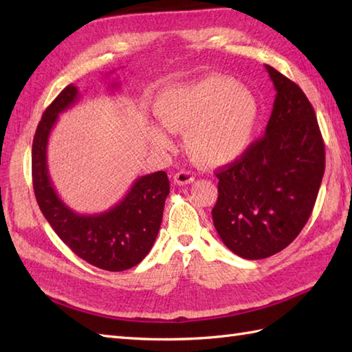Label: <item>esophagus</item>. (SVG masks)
Returning a JSON list of instances; mask_svg holds the SVG:
<instances>
[{"label":"esophagus","mask_w":352,"mask_h":352,"mask_svg":"<svg viewBox=\"0 0 352 352\" xmlns=\"http://www.w3.org/2000/svg\"><path fill=\"white\" fill-rule=\"evenodd\" d=\"M193 180H195V177L190 170H178L177 174L174 175V183L178 186H184V184H190Z\"/></svg>","instance_id":"34e87169"}]
</instances>
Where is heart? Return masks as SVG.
Instances as JSON below:
<instances>
[{
	"instance_id": "obj_1",
	"label": "heart",
	"mask_w": 352,
	"mask_h": 352,
	"mask_svg": "<svg viewBox=\"0 0 352 352\" xmlns=\"http://www.w3.org/2000/svg\"><path fill=\"white\" fill-rule=\"evenodd\" d=\"M157 111L163 124L186 132L193 159L206 164L236 160L250 148L260 116L257 96L248 87L222 76H208L164 92ZM154 140L168 145V133L154 130Z\"/></svg>"
}]
</instances>
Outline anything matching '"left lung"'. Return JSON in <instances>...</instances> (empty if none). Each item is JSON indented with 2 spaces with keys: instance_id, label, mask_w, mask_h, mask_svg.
Returning a JSON list of instances; mask_svg holds the SVG:
<instances>
[{
  "instance_id": "8db88e82",
  "label": "left lung",
  "mask_w": 352,
  "mask_h": 352,
  "mask_svg": "<svg viewBox=\"0 0 352 352\" xmlns=\"http://www.w3.org/2000/svg\"><path fill=\"white\" fill-rule=\"evenodd\" d=\"M276 91L265 136L216 170L212 210L221 241L239 257L260 260L286 248L307 223L325 170L318 119L301 87L265 66Z\"/></svg>"
}]
</instances>
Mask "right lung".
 Returning <instances> with one entry per match:
<instances>
[{"instance_id":"add662e5","label":"right lung","mask_w":352,"mask_h":352,"mask_svg":"<svg viewBox=\"0 0 352 352\" xmlns=\"http://www.w3.org/2000/svg\"><path fill=\"white\" fill-rule=\"evenodd\" d=\"M77 98L78 89L66 86L37 125L32 149L34 195L45 219L74 254L104 271H125L139 265L153 248L169 195V180L164 170L139 177L126 195L102 213L80 214L66 206L51 183L47 148L58 115Z\"/></svg>"}]
</instances>
